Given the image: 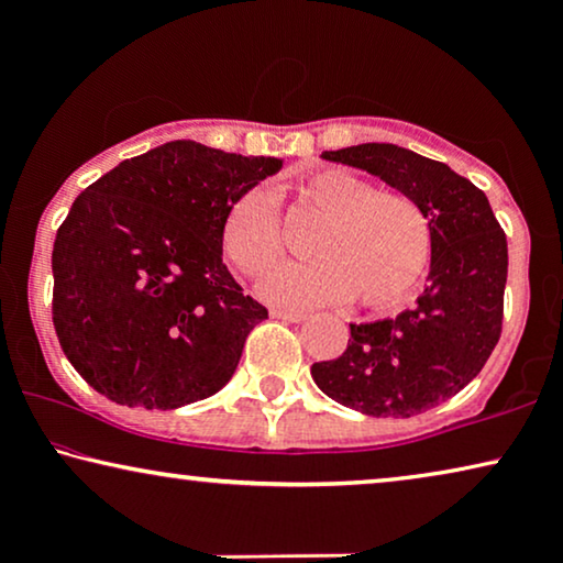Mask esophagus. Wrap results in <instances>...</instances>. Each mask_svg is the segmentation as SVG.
<instances>
[{"instance_id": "34e87169", "label": "esophagus", "mask_w": 563, "mask_h": 563, "mask_svg": "<svg viewBox=\"0 0 563 563\" xmlns=\"http://www.w3.org/2000/svg\"><path fill=\"white\" fill-rule=\"evenodd\" d=\"M272 318L284 320V322H305L307 314H302V312H287V310H272Z\"/></svg>"}]
</instances>
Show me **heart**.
I'll return each mask as SVG.
<instances>
[{"instance_id":"1","label":"heart","mask_w":563,"mask_h":563,"mask_svg":"<svg viewBox=\"0 0 563 563\" xmlns=\"http://www.w3.org/2000/svg\"><path fill=\"white\" fill-rule=\"evenodd\" d=\"M295 195L299 210L322 218L310 241L318 258L274 268L261 282L268 302L318 307L356 297L361 307L384 310L415 295L433 258V228L418 199L379 189L345 168L302 176ZM222 251L251 279L284 256V228L272 191L253 187L230 205Z\"/></svg>"}]
</instances>
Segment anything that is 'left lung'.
I'll return each mask as SVG.
<instances>
[{"label":"left lung","mask_w":563,"mask_h":563,"mask_svg":"<svg viewBox=\"0 0 563 563\" xmlns=\"http://www.w3.org/2000/svg\"><path fill=\"white\" fill-rule=\"evenodd\" d=\"M418 199L433 228L430 284L412 310L351 325L333 361L312 364L330 399L372 418H412L459 395L503 335L507 238L489 199L441 161L391 143L325 151Z\"/></svg>","instance_id":"obj_1"}]
</instances>
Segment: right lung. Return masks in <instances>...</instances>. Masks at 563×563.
<instances>
[{
  "instance_id": "1",
  "label": "right lung",
  "mask_w": 563,
  "mask_h": 563,
  "mask_svg": "<svg viewBox=\"0 0 563 563\" xmlns=\"http://www.w3.org/2000/svg\"><path fill=\"white\" fill-rule=\"evenodd\" d=\"M282 168L195 141L122 161L74 199L53 243V328L118 405L174 410L220 391L266 307L222 264V222Z\"/></svg>"
}]
</instances>
